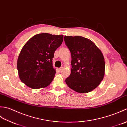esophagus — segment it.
I'll return each instance as SVG.
<instances>
[{"instance_id":"obj_1","label":"esophagus","mask_w":127,"mask_h":127,"mask_svg":"<svg viewBox=\"0 0 127 127\" xmlns=\"http://www.w3.org/2000/svg\"><path fill=\"white\" fill-rule=\"evenodd\" d=\"M63 67H61V68L58 69L59 72H61L62 71H63Z\"/></svg>"}]
</instances>
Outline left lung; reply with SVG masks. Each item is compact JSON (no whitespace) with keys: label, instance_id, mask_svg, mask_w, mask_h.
I'll return each mask as SVG.
<instances>
[{"label":"left lung","instance_id":"1","mask_svg":"<svg viewBox=\"0 0 127 127\" xmlns=\"http://www.w3.org/2000/svg\"><path fill=\"white\" fill-rule=\"evenodd\" d=\"M72 56L71 73L67 85L79 93L92 91L100 84L105 74L102 52L94 42L81 36H64Z\"/></svg>","mask_w":127,"mask_h":127}]
</instances>
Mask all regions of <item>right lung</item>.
I'll return each instance as SVG.
<instances>
[{
	"instance_id": "add662e5",
	"label": "right lung",
	"mask_w": 127,
	"mask_h": 127,
	"mask_svg": "<svg viewBox=\"0 0 127 127\" xmlns=\"http://www.w3.org/2000/svg\"><path fill=\"white\" fill-rule=\"evenodd\" d=\"M63 40V35L42 33L33 36L24 44L17 64L22 82L32 89L44 88L51 83L56 73L53 58Z\"/></svg>"
}]
</instances>
